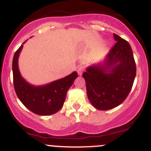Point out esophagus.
Instances as JSON below:
<instances>
[{"instance_id":"obj_1","label":"esophagus","mask_w":151,"mask_h":151,"mask_svg":"<svg viewBox=\"0 0 151 151\" xmlns=\"http://www.w3.org/2000/svg\"><path fill=\"white\" fill-rule=\"evenodd\" d=\"M84 69H85L84 65H79L78 68H77V73H78L79 75H82V74H83Z\"/></svg>"}]
</instances>
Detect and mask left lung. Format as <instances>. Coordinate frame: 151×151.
Segmentation results:
<instances>
[{"instance_id":"obj_1","label":"left lung","mask_w":151,"mask_h":151,"mask_svg":"<svg viewBox=\"0 0 151 151\" xmlns=\"http://www.w3.org/2000/svg\"><path fill=\"white\" fill-rule=\"evenodd\" d=\"M114 46L102 65L89 66L83 74L88 98L96 109L106 111L120 105L129 94L137 68L128 41L114 34Z\"/></svg>"}]
</instances>
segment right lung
<instances>
[{"label": "right lung", "mask_w": 151, "mask_h": 151, "mask_svg": "<svg viewBox=\"0 0 151 151\" xmlns=\"http://www.w3.org/2000/svg\"><path fill=\"white\" fill-rule=\"evenodd\" d=\"M23 44L15 52L12 60L13 83L20 102L32 112L41 116L54 114L63 105L66 93L72 86L77 73L74 71L67 77L42 86H34L21 77L18 68V57Z\"/></svg>", "instance_id": "right-lung-1"}]
</instances>
